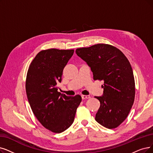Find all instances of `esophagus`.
<instances>
[{"mask_svg": "<svg viewBox=\"0 0 153 153\" xmlns=\"http://www.w3.org/2000/svg\"><path fill=\"white\" fill-rule=\"evenodd\" d=\"M82 99H90V95H82Z\"/></svg>", "mask_w": 153, "mask_h": 153, "instance_id": "obj_1", "label": "esophagus"}]
</instances>
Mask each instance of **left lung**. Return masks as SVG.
Masks as SVG:
<instances>
[{"mask_svg": "<svg viewBox=\"0 0 153 153\" xmlns=\"http://www.w3.org/2000/svg\"><path fill=\"white\" fill-rule=\"evenodd\" d=\"M76 53L90 67L94 80L104 82L103 95L95 97L100 103L96 121L108 129L117 127L129 115L135 98L129 60L118 48L107 44L78 48Z\"/></svg>", "mask_w": 153, "mask_h": 153, "instance_id": "left-lung-1", "label": "left lung"}]
</instances>
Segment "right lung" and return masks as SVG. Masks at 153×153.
<instances>
[{"mask_svg": "<svg viewBox=\"0 0 153 153\" xmlns=\"http://www.w3.org/2000/svg\"><path fill=\"white\" fill-rule=\"evenodd\" d=\"M74 50L48 49L39 52L27 73L26 91L30 108L46 129L61 133L73 124L80 95L66 96L58 91L65 66Z\"/></svg>", "mask_w": 153, "mask_h": 153, "instance_id": "right-lung-1", "label": "right lung"}]
</instances>
